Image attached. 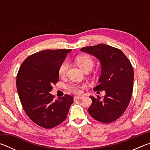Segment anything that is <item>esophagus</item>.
<instances>
[{"label": "esophagus", "instance_id": "34e87169", "mask_svg": "<svg viewBox=\"0 0 150 150\" xmlns=\"http://www.w3.org/2000/svg\"><path fill=\"white\" fill-rule=\"evenodd\" d=\"M83 96H74V100L83 99Z\"/></svg>", "mask_w": 150, "mask_h": 150}]
</instances>
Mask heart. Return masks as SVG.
<instances>
[{
    "mask_svg": "<svg viewBox=\"0 0 150 150\" xmlns=\"http://www.w3.org/2000/svg\"><path fill=\"white\" fill-rule=\"evenodd\" d=\"M75 62L83 71H90L92 69L94 65V60L88 55H79L76 57ZM69 64L67 61H64L59 65L58 69V74L60 77L65 76L67 71ZM81 86L76 83H70L66 86L67 89L75 94H78L81 93Z\"/></svg>",
    "mask_w": 150,
    "mask_h": 150,
    "instance_id": "obj_1",
    "label": "heart"
}]
</instances>
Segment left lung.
Returning <instances> with one entry per match:
<instances>
[{"mask_svg": "<svg viewBox=\"0 0 150 150\" xmlns=\"http://www.w3.org/2000/svg\"><path fill=\"white\" fill-rule=\"evenodd\" d=\"M81 51L93 55L101 63V75L96 91H105L100 98L90 96L93 102L88 113L96 120L110 123L122 115L130 103L133 90L134 70L130 61L118 48L106 44L85 47Z\"/></svg>", "mask_w": 150, "mask_h": 150, "instance_id": "8db88e82", "label": "left lung"}]
</instances>
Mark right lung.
I'll list each match as a JSON object with an SVG mask.
<instances>
[{
    "label": "right lung",
    "instance_id": "right-lung-1",
    "mask_svg": "<svg viewBox=\"0 0 150 150\" xmlns=\"http://www.w3.org/2000/svg\"><path fill=\"white\" fill-rule=\"evenodd\" d=\"M71 50H46L28 57L16 77L20 102L28 116L42 128L50 129L67 118L73 102L71 95L54 100L50 92L59 81L58 69Z\"/></svg>",
    "mask_w": 150,
    "mask_h": 150
}]
</instances>
